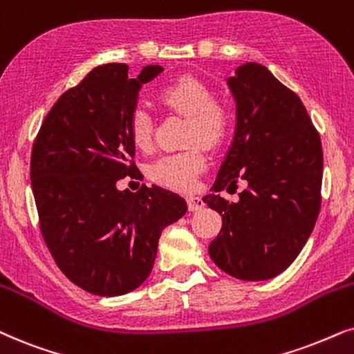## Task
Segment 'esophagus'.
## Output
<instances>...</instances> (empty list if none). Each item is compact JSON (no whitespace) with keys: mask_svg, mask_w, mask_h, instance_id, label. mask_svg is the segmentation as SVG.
<instances>
[{"mask_svg":"<svg viewBox=\"0 0 354 354\" xmlns=\"http://www.w3.org/2000/svg\"><path fill=\"white\" fill-rule=\"evenodd\" d=\"M187 203H188V209L190 211H198L201 208H205V201L200 198V196L190 195L187 196Z\"/></svg>","mask_w":354,"mask_h":354,"instance_id":"obj_1","label":"esophagus"}]
</instances>
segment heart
Returning <instances> with one entry per match:
<instances>
[{"label":"heart","mask_w":354,"mask_h":354,"mask_svg":"<svg viewBox=\"0 0 354 354\" xmlns=\"http://www.w3.org/2000/svg\"><path fill=\"white\" fill-rule=\"evenodd\" d=\"M158 97L167 109L188 117L185 141L192 146L178 153L159 156L149 166L148 176L164 187L190 190L206 169V154L200 143L209 148L221 143L227 133L229 115L224 105L213 99V91L195 76L177 77L159 91ZM128 130L138 149H151L154 120L148 109L138 105L131 110Z\"/></svg>","instance_id":"b5f03b06"}]
</instances>
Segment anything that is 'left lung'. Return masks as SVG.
Returning a JSON list of instances; mask_svg holds the SVG:
<instances>
[{
	"label": "left lung",
	"mask_w": 354,
	"mask_h": 354,
	"mask_svg": "<svg viewBox=\"0 0 354 354\" xmlns=\"http://www.w3.org/2000/svg\"><path fill=\"white\" fill-rule=\"evenodd\" d=\"M237 104L236 133L214 192L247 188L237 203L209 194L203 201L223 216L208 247L223 272L261 281L284 272L306 245L320 211L324 153L304 104L259 63L229 77Z\"/></svg>",
	"instance_id": "8db88e82"
}]
</instances>
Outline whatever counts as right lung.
<instances>
[{"mask_svg":"<svg viewBox=\"0 0 354 354\" xmlns=\"http://www.w3.org/2000/svg\"><path fill=\"white\" fill-rule=\"evenodd\" d=\"M149 65L136 77L125 63L94 68L62 94L32 146L30 183L40 231L65 277L87 292L122 296L153 270L160 232L187 213L180 195L143 185L138 177L128 118L138 91L162 71Z\"/></svg>","mask_w":354,"mask_h":354,"instance_id":"add662e5","label":"right lung"}]
</instances>
